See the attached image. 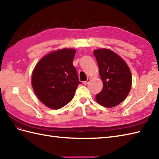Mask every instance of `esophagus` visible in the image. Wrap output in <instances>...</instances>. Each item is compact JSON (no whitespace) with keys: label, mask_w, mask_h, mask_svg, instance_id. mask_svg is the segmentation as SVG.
I'll return each instance as SVG.
<instances>
[{"label":"esophagus","mask_w":159,"mask_h":159,"mask_svg":"<svg viewBox=\"0 0 159 159\" xmlns=\"http://www.w3.org/2000/svg\"><path fill=\"white\" fill-rule=\"evenodd\" d=\"M90 82V79H87V80H85V81H84V85H87Z\"/></svg>","instance_id":"1"}]
</instances>
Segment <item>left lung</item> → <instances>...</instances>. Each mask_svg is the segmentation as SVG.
I'll return each mask as SVG.
<instances>
[{
    "label": "left lung",
    "mask_w": 159,
    "mask_h": 159,
    "mask_svg": "<svg viewBox=\"0 0 159 159\" xmlns=\"http://www.w3.org/2000/svg\"><path fill=\"white\" fill-rule=\"evenodd\" d=\"M103 88L96 100L100 105L111 108L124 101L132 85V75L126 62L112 50L97 49L93 51Z\"/></svg>",
    "instance_id": "obj_1"
}]
</instances>
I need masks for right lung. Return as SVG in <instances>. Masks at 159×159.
<instances>
[{
	"label": "right lung",
	"instance_id": "obj_1",
	"mask_svg": "<svg viewBox=\"0 0 159 159\" xmlns=\"http://www.w3.org/2000/svg\"><path fill=\"white\" fill-rule=\"evenodd\" d=\"M76 50L63 48L43 57L35 67L32 86L41 102L52 109L69 103L80 83L73 59Z\"/></svg>",
	"mask_w": 159,
	"mask_h": 159
}]
</instances>
